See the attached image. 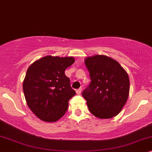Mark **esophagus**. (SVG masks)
Instances as JSON below:
<instances>
[{"label": "esophagus", "mask_w": 152, "mask_h": 152, "mask_svg": "<svg viewBox=\"0 0 152 152\" xmlns=\"http://www.w3.org/2000/svg\"><path fill=\"white\" fill-rule=\"evenodd\" d=\"M81 91H82V89H81V88L78 89V90H76V94H80V92H81Z\"/></svg>", "instance_id": "esophagus-1"}]
</instances>
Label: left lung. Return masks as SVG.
Masks as SVG:
<instances>
[{
	"instance_id": "left-lung-1",
	"label": "left lung",
	"mask_w": 152,
	"mask_h": 152,
	"mask_svg": "<svg viewBox=\"0 0 152 152\" xmlns=\"http://www.w3.org/2000/svg\"><path fill=\"white\" fill-rule=\"evenodd\" d=\"M91 83L82 93L89 110L99 119H110L121 112L128 99L129 75L116 60L104 55L86 58Z\"/></svg>"
}]
</instances>
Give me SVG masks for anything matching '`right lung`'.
I'll return each instance as SVG.
<instances>
[{
    "label": "right lung",
    "mask_w": 152,
    "mask_h": 152,
    "mask_svg": "<svg viewBox=\"0 0 152 152\" xmlns=\"http://www.w3.org/2000/svg\"><path fill=\"white\" fill-rule=\"evenodd\" d=\"M74 62V57L46 56L28 67L23 82L24 96L32 112L44 122L60 120L76 94L64 74Z\"/></svg>",
    "instance_id": "1"
}]
</instances>
